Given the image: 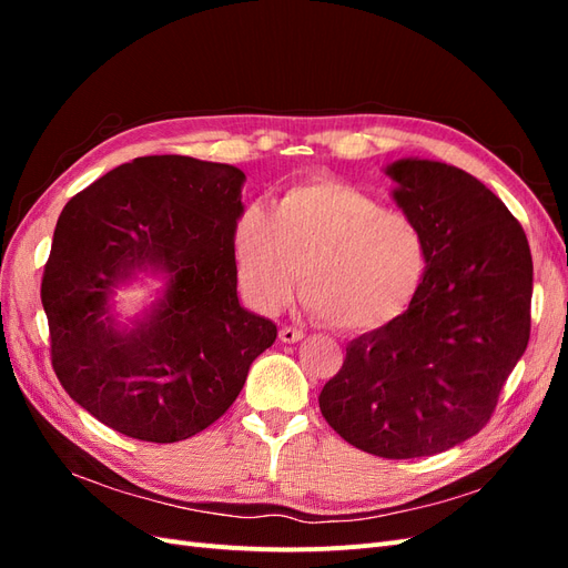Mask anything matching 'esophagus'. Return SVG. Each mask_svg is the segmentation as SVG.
<instances>
[{
  "label": "esophagus",
  "mask_w": 568,
  "mask_h": 568,
  "mask_svg": "<svg viewBox=\"0 0 568 568\" xmlns=\"http://www.w3.org/2000/svg\"><path fill=\"white\" fill-rule=\"evenodd\" d=\"M280 338H282L284 343H296V341H301V338H303V332H301V329H296V326H288V324H284L282 329H280Z\"/></svg>",
  "instance_id": "1"
}]
</instances>
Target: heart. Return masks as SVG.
<instances>
[{
  "instance_id": "1",
  "label": "heart",
  "mask_w": 568,
  "mask_h": 568,
  "mask_svg": "<svg viewBox=\"0 0 568 568\" xmlns=\"http://www.w3.org/2000/svg\"><path fill=\"white\" fill-rule=\"evenodd\" d=\"M239 286L263 313H277L296 288L336 332H374L417 298L428 267L415 220L386 211L357 186L296 184L274 201L246 205L232 225Z\"/></svg>"
}]
</instances>
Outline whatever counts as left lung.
Wrapping results in <instances>:
<instances>
[{
	"label": "left lung",
	"mask_w": 568,
	"mask_h": 568,
	"mask_svg": "<svg viewBox=\"0 0 568 568\" xmlns=\"http://www.w3.org/2000/svg\"><path fill=\"white\" fill-rule=\"evenodd\" d=\"M386 173L426 239V277L400 317L348 343L320 409L357 450L409 459L490 422L530 338L532 261L519 220L464 170L403 159Z\"/></svg>",
	"instance_id": "8db88e82"
}]
</instances>
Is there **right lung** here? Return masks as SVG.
<instances>
[{
	"label": "right lung",
	"instance_id": "obj_1",
	"mask_svg": "<svg viewBox=\"0 0 568 568\" xmlns=\"http://www.w3.org/2000/svg\"><path fill=\"white\" fill-rule=\"evenodd\" d=\"M246 175L227 163L142 156L82 189L59 215L42 274L51 367L113 432L175 443L220 419L277 326L239 305L232 225ZM136 268L171 274L132 331L108 315Z\"/></svg>",
	"mask_w": 568,
	"mask_h": 568
}]
</instances>
